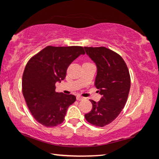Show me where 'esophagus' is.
Instances as JSON below:
<instances>
[{
    "label": "esophagus",
    "mask_w": 159,
    "mask_h": 159,
    "mask_svg": "<svg viewBox=\"0 0 159 159\" xmlns=\"http://www.w3.org/2000/svg\"><path fill=\"white\" fill-rule=\"evenodd\" d=\"M76 99H77V100L80 101V100H82V99H83V98L80 95H77L76 96Z\"/></svg>",
    "instance_id": "obj_1"
}]
</instances>
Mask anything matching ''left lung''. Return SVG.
Listing matches in <instances>:
<instances>
[{
  "label": "left lung",
  "instance_id": "left-lung-1",
  "mask_svg": "<svg viewBox=\"0 0 159 159\" xmlns=\"http://www.w3.org/2000/svg\"><path fill=\"white\" fill-rule=\"evenodd\" d=\"M85 52L96 64L95 81L102 98L93 104L91 111L85 114L88 122L98 127L111 123L120 114L127 102L130 88L128 66L120 56L105 47H84Z\"/></svg>",
  "mask_w": 159,
  "mask_h": 159
}]
</instances>
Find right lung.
Instances as JSON below:
<instances>
[{"mask_svg":"<svg viewBox=\"0 0 159 159\" xmlns=\"http://www.w3.org/2000/svg\"><path fill=\"white\" fill-rule=\"evenodd\" d=\"M85 51L81 46H47L26 64L22 93L29 111L38 122L54 127L64 121L67 109L76 101L73 95L55 91L56 82L66 77L68 66Z\"/></svg>","mask_w":159,"mask_h":159,"instance_id":"right-lung-1","label":"right lung"}]
</instances>
